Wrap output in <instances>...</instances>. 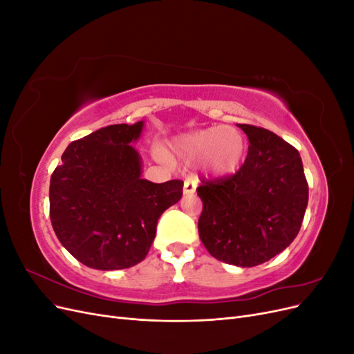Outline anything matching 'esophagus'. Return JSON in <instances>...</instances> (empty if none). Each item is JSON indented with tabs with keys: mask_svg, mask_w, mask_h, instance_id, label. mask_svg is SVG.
<instances>
[{
	"mask_svg": "<svg viewBox=\"0 0 354 354\" xmlns=\"http://www.w3.org/2000/svg\"><path fill=\"white\" fill-rule=\"evenodd\" d=\"M196 192V180L195 178H186L185 180V186H183V194L185 195H194Z\"/></svg>",
	"mask_w": 354,
	"mask_h": 354,
	"instance_id": "34e87169",
	"label": "esophagus"
}]
</instances>
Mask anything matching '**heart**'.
<instances>
[{"mask_svg":"<svg viewBox=\"0 0 354 354\" xmlns=\"http://www.w3.org/2000/svg\"><path fill=\"white\" fill-rule=\"evenodd\" d=\"M171 152L186 162H201L212 177H226L236 171L246 153V142L241 131L232 127H209L177 137ZM158 156L168 160L162 151Z\"/></svg>","mask_w":354,"mask_h":354,"instance_id":"1","label":"heart"}]
</instances>
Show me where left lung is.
I'll return each mask as SVG.
<instances>
[{"instance_id": "obj_1", "label": "left lung", "mask_w": 354, "mask_h": 354, "mask_svg": "<svg viewBox=\"0 0 354 354\" xmlns=\"http://www.w3.org/2000/svg\"><path fill=\"white\" fill-rule=\"evenodd\" d=\"M248 156L234 176L202 181L199 238L223 263L254 267L297 238L308 202L303 160L294 146L266 128L238 124Z\"/></svg>"}]
</instances>
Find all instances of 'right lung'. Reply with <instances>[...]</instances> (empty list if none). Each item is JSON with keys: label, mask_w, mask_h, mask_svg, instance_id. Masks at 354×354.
Listing matches in <instances>:
<instances>
[{"label": "right lung", "mask_w": 354, "mask_h": 354, "mask_svg": "<svg viewBox=\"0 0 354 354\" xmlns=\"http://www.w3.org/2000/svg\"><path fill=\"white\" fill-rule=\"evenodd\" d=\"M145 122L116 124L72 142L50 180V218L60 243L82 264L121 270L143 261L158 218L183 195V181L142 178L134 149Z\"/></svg>", "instance_id": "right-lung-1"}]
</instances>
